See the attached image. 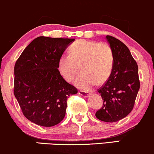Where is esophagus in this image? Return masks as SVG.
I'll use <instances>...</instances> for the list:
<instances>
[{"label": "esophagus", "mask_w": 154, "mask_h": 154, "mask_svg": "<svg viewBox=\"0 0 154 154\" xmlns=\"http://www.w3.org/2000/svg\"><path fill=\"white\" fill-rule=\"evenodd\" d=\"M79 94L81 95V96H83V97H88L89 95H90L89 93L86 92V91H79Z\"/></svg>", "instance_id": "obj_1"}]
</instances>
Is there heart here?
I'll return each instance as SVG.
<instances>
[{
  "label": "heart",
  "mask_w": 154,
  "mask_h": 154,
  "mask_svg": "<svg viewBox=\"0 0 154 154\" xmlns=\"http://www.w3.org/2000/svg\"><path fill=\"white\" fill-rule=\"evenodd\" d=\"M113 53L106 43L79 40L69 48V54L59 58L58 71L66 81H71L81 66V72L75 79V85L88 90L96 84H101L109 79L113 69Z\"/></svg>",
  "instance_id": "heart-1"
}]
</instances>
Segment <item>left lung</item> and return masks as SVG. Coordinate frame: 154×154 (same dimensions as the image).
<instances>
[{
  "mask_svg": "<svg viewBox=\"0 0 154 154\" xmlns=\"http://www.w3.org/2000/svg\"><path fill=\"white\" fill-rule=\"evenodd\" d=\"M113 53V69L103 86L98 90L103 100L96 113L98 119L116 122L131 112L140 88L138 65L129 49L116 38L106 35Z\"/></svg>",
  "mask_w": 154,
  "mask_h": 154,
  "instance_id": "obj_1",
  "label": "left lung"
}]
</instances>
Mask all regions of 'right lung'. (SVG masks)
Wrapping results in <instances>:
<instances>
[{"mask_svg": "<svg viewBox=\"0 0 154 154\" xmlns=\"http://www.w3.org/2000/svg\"><path fill=\"white\" fill-rule=\"evenodd\" d=\"M73 41L38 37L16 60L13 92L24 116L35 124H58L65 117L68 98L78 93L58 69L59 58Z\"/></svg>", "mask_w": 154, "mask_h": 154, "instance_id": "add662e5", "label": "right lung"}]
</instances>
